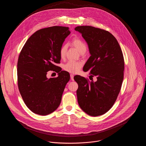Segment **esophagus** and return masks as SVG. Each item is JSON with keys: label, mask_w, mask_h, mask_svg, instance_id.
Listing matches in <instances>:
<instances>
[{"label": "esophagus", "mask_w": 146, "mask_h": 146, "mask_svg": "<svg viewBox=\"0 0 146 146\" xmlns=\"http://www.w3.org/2000/svg\"><path fill=\"white\" fill-rule=\"evenodd\" d=\"M74 75L73 74H70V78H71V79L72 80V81H74Z\"/></svg>", "instance_id": "esophagus-1"}]
</instances>
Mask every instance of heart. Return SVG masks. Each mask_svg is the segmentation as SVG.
<instances>
[{
  "instance_id": "heart-1",
  "label": "heart",
  "mask_w": 146,
  "mask_h": 146,
  "mask_svg": "<svg viewBox=\"0 0 146 146\" xmlns=\"http://www.w3.org/2000/svg\"><path fill=\"white\" fill-rule=\"evenodd\" d=\"M72 44L80 53L83 52H85L86 50V45L85 43L80 39L78 38H74L72 41ZM66 50L67 45H62L60 50V55L62 58L64 57ZM82 66V64L80 62L75 61H68L64 65L63 68L65 71L68 72L75 74L79 71Z\"/></svg>"
}]
</instances>
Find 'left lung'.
<instances>
[{"label": "left lung", "instance_id": "1", "mask_svg": "<svg viewBox=\"0 0 146 146\" xmlns=\"http://www.w3.org/2000/svg\"><path fill=\"white\" fill-rule=\"evenodd\" d=\"M87 42L90 56L83 67L97 80L89 82L80 75L74 76L80 107L92 116H101L113 106L124 78V60L116 39L107 31L90 26L75 28Z\"/></svg>", "mask_w": 146, "mask_h": 146}]
</instances>
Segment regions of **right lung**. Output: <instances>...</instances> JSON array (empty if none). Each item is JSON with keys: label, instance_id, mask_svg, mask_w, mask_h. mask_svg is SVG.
Returning a JSON list of instances; mask_svg holds the SVG:
<instances>
[{"label": "right lung", "instance_id": "1", "mask_svg": "<svg viewBox=\"0 0 146 146\" xmlns=\"http://www.w3.org/2000/svg\"><path fill=\"white\" fill-rule=\"evenodd\" d=\"M69 28L52 26L34 33L21 50L17 62L18 86L26 106L34 113L47 115L60 106L70 74L61 71L55 63H60V50L69 35ZM50 70L58 77L48 79Z\"/></svg>", "mask_w": 146, "mask_h": 146}]
</instances>
